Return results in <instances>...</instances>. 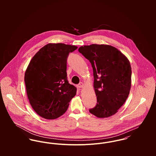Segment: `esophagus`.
Listing matches in <instances>:
<instances>
[{
	"mask_svg": "<svg viewBox=\"0 0 156 156\" xmlns=\"http://www.w3.org/2000/svg\"><path fill=\"white\" fill-rule=\"evenodd\" d=\"M83 87H84V84H83L82 82L80 83L77 85V87L79 88H83Z\"/></svg>",
	"mask_w": 156,
	"mask_h": 156,
	"instance_id": "1",
	"label": "esophagus"
}]
</instances>
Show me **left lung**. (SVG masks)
Instances as JSON below:
<instances>
[{"mask_svg": "<svg viewBox=\"0 0 156 156\" xmlns=\"http://www.w3.org/2000/svg\"><path fill=\"white\" fill-rule=\"evenodd\" d=\"M79 51L89 60L93 69L97 104L89 112L99 118L114 115L130 93L132 68L129 60L110 45H83Z\"/></svg>", "mask_w": 156, "mask_h": 156, "instance_id": "1", "label": "left lung"}]
</instances>
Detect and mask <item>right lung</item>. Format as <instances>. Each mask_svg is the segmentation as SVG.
Returning <instances> with one entry per match:
<instances>
[{
  "label": "right lung",
  "instance_id": "1",
  "mask_svg": "<svg viewBox=\"0 0 156 156\" xmlns=\"http://www.w3.org/2000/svg\"><path fill=\"white\" fill-rule=\"evenodd\" d=\"M76 45L48 43L34 56L24 74L27 98L38 115L55 119L67 111L77 88L67 77V59Z\"/></svg>",
  "mask_w": 156,
  "mask_h": 156
}]
</instances>
